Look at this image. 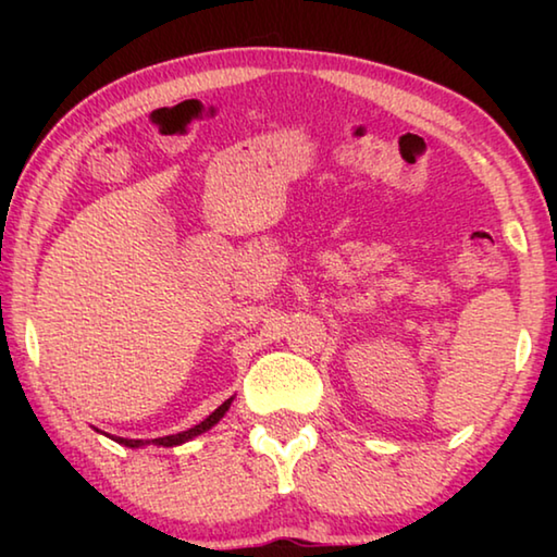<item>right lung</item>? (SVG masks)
I'll return each mask as SVG.
<instances>
[{"instance_id": "1", "label": "right lung", "mask_w": 557, "mask_h": 557, "mask_svg": "<svg viewBox=\"0 0 557 557\" xmlns=\"http://www.w3.org/2000/svg\"><path fill=\"white\" fill-rule=\"evenodd\" d=\"M231 400L233 398H228L225 400L223 405H219V408H215L209 418H206L203 422H199V425H194L191 430H186V432H176V435H166V437H157V440H127V437H115V442H120V445H125V447H143V445H149V442H152V445H159V447H174V445H182V442H186V440H191V437H196V435H201V432H206V430H211L215 422H219L223 414H225V410L231 408Z\"/></svg>"}]
</instances>
